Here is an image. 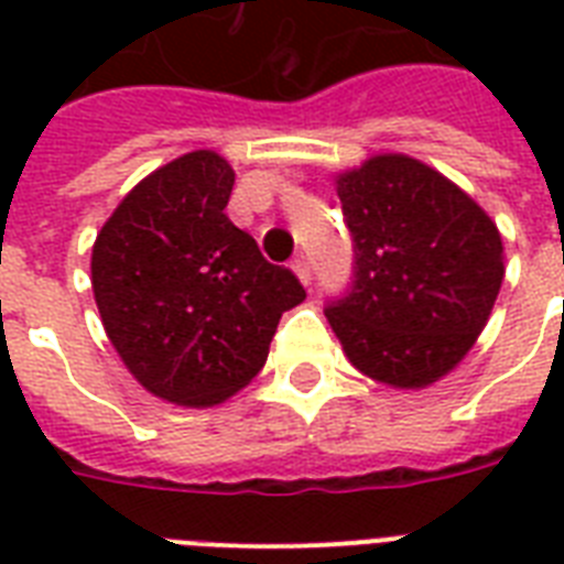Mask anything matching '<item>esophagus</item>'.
Segmentation results:
<instances>
[{"mask_svg": "<svg viewBox=\"0 0 564 564\" xmlns=\"http://www.w3.org/2000/svg\"><path fill=\"white\" fill-rule=\"evenodd\" d=\"M292 269H295V274L301 278V283H313V263H310L307 254H299L295 260H292Z\"/></svg>", "mask_w": 564, "mask_h": 564, "instance_id": "obj_1", "label": "esophagus"}]
</instances>
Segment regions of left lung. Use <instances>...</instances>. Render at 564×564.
<instances>
[{"label": "left lung", "instance_id": "obj_1", "mask_svg": "<svg viewBox=\"0 0 564 564\" xmlns=\"http://www.w3.org/2000/svg\"><path fill=\"white\" fill-rule=\"evenodd\" d=\"M339 184L351 230V283L325 316L348 360L389 386L451 371L489 322L503 283L495 221L445 175L380 154Z\"/></svg>", "mask_w": 564, "mask_h": 564}]
</instances>
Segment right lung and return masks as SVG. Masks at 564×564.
<instances>
[{"label": "right lung", "mask_w": 564, "mask_h": 564, "mask_svg": "<svg viewBox=\"0 0 564 564\" xmlns=\"http://www.w3.org/2000/svg\"><path fill=\"white\" fill-rule=\"evenodd\" d=\"M234 170L189 152L122 198L93 246V295L131 375L172 403L210 406L251 380L278 322L307 299L228 219Z\"/></svg>", "instance_id": "right-lung-1"}]
</instances>
